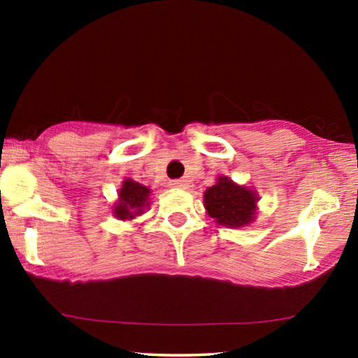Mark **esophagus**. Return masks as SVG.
I'll return each instance as SVG.
<instances>
[{
    "instance_id": "1",
    "label": "esophagus",
    "mask_w": 358,
    "mask_h": 358,
    "mask_svg": "<svg viewBox=\"0 0 358 358\" xmlns=\"http://www.w3.org/2000/svg\"><path fill=\"white\" fill-rule=\"evenodd\" d=\"M170 185L173 188H180V190H187V188H188V182H187V180H183V178L173 180V182H171Z\"/></svg>"
}]
</instances>
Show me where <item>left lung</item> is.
<instances>
[{
	"label": "left lung",
	"mask_w": 358,
	"mask_h": 358,
	"mask_svg": "<svg viewBox=\"0 0 358 358\" xmlns=\"http://www.w3.org/2000/svg\"><path fill=\"white\" fill-rule=\"evenodd\" d=\"M259 195L256 190L237 185L229 176H217V182L203 193L208 215L219 225L231 229L248 227L256 220Z\"/></svg>",
	"instance_id": "obj_1"
}]
</instances>
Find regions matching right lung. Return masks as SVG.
I'll use <instances>...</instances> for the list:
<instances>
[{
	"label": "right lung",
	"mask_w": 358,
	"mask_h": 358,
	"mask_svg": "<svg viewBox=\"0 0 358 358\" xmlns=\"http://www.w3.org/2000/svg\"><path fill=\"white\" fill-rule=\"evenodd\" d=\"M151 188L143 183L126 178L117 192V200L113 205V215L117 220H133L150 208Z\"/></svg>",
	"instance_id": "right-lung-1"
}]
</instances>
